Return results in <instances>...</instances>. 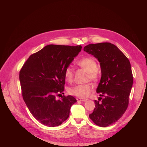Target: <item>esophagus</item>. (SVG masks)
<instances>
[{
	"label": "esophagus",
	"instance_id": "1",
	"mask_svg": "<svg viewBox=\"0 0 147 147\" xmlns=\"http://www.w3.org/2000/svg\"><path fill=\"white\" fill-rule=\"evenodd\" d=\"M77 100L78 101H81V102H86L87 100V99L84 98H77Z\"/></svg>",
	"mask_w": 147,
	"mask_h": 147
}]
</instances>
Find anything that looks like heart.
Wrapping results in <instances>:
<instances>
[{
  "mask_svg": "<svg viewBox=\"0 0 147 147\" xmlns=\"http://www.w3.org/2000/svg\"><path fill=\"white\" fill-rule=\"evenodd\" d=\"M77 65L85 70L88 74V78L93 81H96L99 78L98 65L96 61L91 57H84L77 62ZM64 76L66 81L69 82L73 81L74 77L73 69L70 67H67L64 71ZM92 90V86L90 84H84L74 86L69 88L68 92L70 95L79 98H87L90 94Z\"/></svg>",
  "mask_w": 147,
  "mask_h": 147,
  "instance_id": "b5f03b06",
  "label": "heart"
}]
</instances>
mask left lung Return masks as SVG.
Wrapping results in <instances>:
<instances>
[{"label":"left lung","mask_w":147,"mask_h":147,"mask_svg":"<svg viewBox=\"0 0 147 147\" xmlns=\"http://www.w3.org/2000/svg\"><path fill=\"white\" fill-rule=\"evenodd\" d=\"M84 51L100 63L101 78L96 88L99 94L95 108L89 115L100 127L115 123L126 111L133 77L128 58L115 45L109 42L89 44Z\"/></svg>","instance_id":"1"}]
</instances>
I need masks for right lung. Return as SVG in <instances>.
Returning a JSON list of instances; mask_svg holds the SVG:
<instances>
[{"mask_svg": "<svg viewBox=\"0 0 147 147\" xmlns=\"http://www.w3.org/2000/svg\"><path fill=\"white\" fill-rule=\"evenodd\" d=\"M75 47L49 45L31 55L20 71L23 99L32 116L49 127L60 125L69 117L77 102L65 90L64 71L81 50ZM61 95L57 100L56 96Z\"/></svg>", "mask_w": 147, "mask_h": 147, "instance_id": "1", "label": "right lung"}]
</instances>
